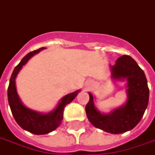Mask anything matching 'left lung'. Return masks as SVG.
Here are the masks:
<instances>
[{
    "label": "left lung",
    "instance_id": "obj_1",
    "mask_svg": "<svg viewBox=\"0 0 155 155\" xmlns=\"http://www.w3.org/2000/svg\"><path fill=\"white\" fill-rule=\"evenodd\" d=\"M110 70L112 79L127 81L126 102L110 113H101L94 103V97L88 93L89 101L86 106V113L95 127L118 134L131 130L140 121L148 104L149 89L144 71L128 55L117 59L115 64L110 66Z\"/></svg>",
    "mask_w": 155,
    "mask_h": 155
}]
</instances>
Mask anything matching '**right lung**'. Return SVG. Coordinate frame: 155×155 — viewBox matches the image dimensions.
I'll use <instances>...</instances> for the list:
<instances>
[{
	"instance_id": "add662e5",
	"label": "right lung",
	"mask_w": 155,
	"mask_h": 155,
	"mask_svg": "<svg viewBox=\"0 0 155 155\" xmlns=\"http://www.w3.org/2000/svg\"><path fill=\"white\" fill-rule=\"evenodd\" d=\"M43 49H45V48H41L37 50L32 51L22 58L21 62L17 65L13 71L8 88V103L15 121L24 130L38 135L48 134L57 128L63 120V111L66 105L70 103L81 91L76 90L75 92L63 96L58 103L57 107L53 111L47 114L35 111L27 107L22 103L17 93L15 78L22 67L28 61V60Z\"/></svg>"
}]
</instances>
